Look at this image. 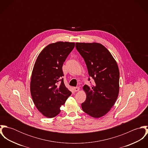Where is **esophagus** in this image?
<instances>
[{
	"label": "esophagus",
	"mask_w": 148,
	"mask_h": 148,
	"mask_svg": "<svg viewBox=\"0 0 148 148\" xmlns=\"http://www.w3.org/2000/svg\"><path fill=\"white\" fill-rule=\"evenodd\" d=\"M73 89H74V90H75V92H77V91H79V90H80V88H79V86L74 87V88H73Z\"/></svg>",
	"instance_id": "1"
}]
</instances>
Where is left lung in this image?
Instances as JSON below:
<instances>
[{
  "instance_id": "left-lung-1",
  "label": "left lung",
  "mask_w": 148,
  "mask_h": 148,
  "mask_svg": "<svg viewBox=\"0 0 148 148\" xmlns=\"http://www.w3.org/2000/svg\"><path fill=\"white\" fill-rule=\"evenodd\" d=\"M76 48L84 60L89 76L94 80L93 84L83 86L86 98L82 104V109L93 117H101L110 110L119 95L117 64L101 44L76 42Z\"/></svg>"
}]
</instances>
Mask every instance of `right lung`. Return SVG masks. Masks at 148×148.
I'll return each mask as SVG.
<instances>
[{"mask_svg": "<svg viewBox=\"0 0 148 148\" xmlns=\"http://www.w3.org/2000/svg\"><path fill=\"white\" fill-rule=\"evenodd\" d=\"M75 42L48 45L39 55L32 73L30 90L37 109L48 118L56 116L72 94L64 83L63 65L75 47Z\"/></svg>", "mask_w": 148, "mask_h": 148, "instance_id": "add662e5", "label": "right lung"}]
</instances>
